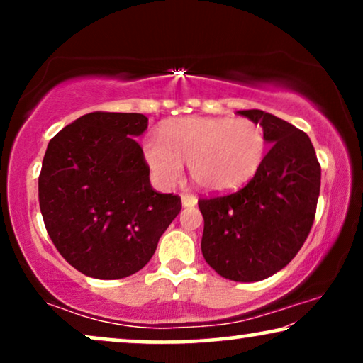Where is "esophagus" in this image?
<instances>
[{
    "label": "esophagus",
    "mask_w": 363,
    "mask_h": 363,
    "mask_svg": "<svg viewBox=\"0 0 363 363\" xmlns=\"http://www.w3.org/2000/svg\"><path fill=\"white\" fill-rule=\"evenodd\" d=\"M196 203H198L196 196L190 195V193H182V205H183V206L191 208V206H195Z\"/></svg>",
    "instance_id": "esophagus-1"
}]
</instances>
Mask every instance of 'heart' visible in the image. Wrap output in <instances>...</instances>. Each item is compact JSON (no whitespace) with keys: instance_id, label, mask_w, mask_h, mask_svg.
<instances>
[{"instance_id":"1","label":"heart","mask_w":363,"mask_h":363,"mask_svg":"<svg viewBox=\"0 0 363 363\" xmlns=\"http://www.w3.org/2000/svg\"><path fill=\"white\" fill-rule=\"evenodd\" d=\"M266 150L259 123L230 117L175 118L162 127L160 135L143 142V157L157 182L175 185L188 163L193 182L206 191L245 185L259 170Z\"/></svg>"}]
</instances>
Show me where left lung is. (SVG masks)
Masks as SVG:
<instances>
[{
    "label": "left lung",
    "instance_id": "8db88e82",
    "mask_svg": "<svg viewBox=\"0 0 363 363\" xmlns=\"http://www.w3.org/2000/svg\"><path fill=\"white\" fill-rule=\"evenodd\" d=\"M240 113L259 123L271 147L246 186L198 200L201 252L220 276L255 282L289 264L309 236L320 165L306 132L257 108Z\"/></svg>",
    "mask_w": 363,
    "mask_h": 363
}]
</instances>
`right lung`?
Listing matches in <instances>:
<instances>
[{
    "label": "right lung",
    "instance_id": "right-lung-1",
    "mask_svg": "<svg viewBox=\"0 0 363 363\" xmlns=\"http://www.w3.org/2000/svg\"><path fill=\"white\" fill-rule=\"evenodd\" d=\"M143 113L91 112L49 142L39 173V206L61 256L82 274L122 279L150 261L182 210L150 185L142 147Z\"/></svg>",
    "mask_w": 363,
    "mask_h": 363
}]
</instances>
